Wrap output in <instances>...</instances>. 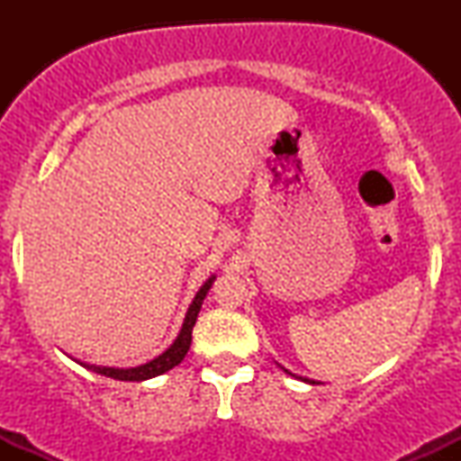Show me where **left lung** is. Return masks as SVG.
I'll use <instances>...</instances> for the list:
<instances>
[{
	"label": "left lung",
	"mask_w": 461,
	"mask_h": 461,
	"mask_svg": "<svg viewBox=\"0 0 461 461\" xmlns=\"http://www.w3.org/2000/svg\"><path fill=\"white\" fill-rule=\"evenodd\" d=\"M285 373H288V370H285ZM288 375H293V373H288ZM303 382H308V384H316V382H310V379H303Z\"/></svg>",
	"instance_id": "left-lung-1"
}]
</instances>
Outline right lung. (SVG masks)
<instances>
[{
    "instance_id": "add662e5",
    "label": "right lung",
    "mask_w": 461,
    "mask_h": 461,
    "mask_svg": "<svg viewBox=\"0 0 461 461\" xmlns=\"http://www.w3.org/2000/svg\"><path fill=\"white\" fill-rule=\"evenodd\" d=\"M212 282H214V277H210L208 282L201 285L199 293L194 294L193 303H190V308L186 312V319H184L182 331H179L176 342H173V345L168 347L162 356H158L156 359H151V362L142 364V366H136V368H108V366H86V368H91L99 375H105V377L121 379V382H145V379L158 377V375L167 373V370L177 366V364L186 357L190 342H193V327H194V322H197L201 303H203L205 294H208Z\"/></svg>"
}]
</instances>
